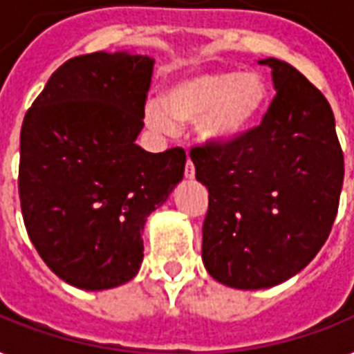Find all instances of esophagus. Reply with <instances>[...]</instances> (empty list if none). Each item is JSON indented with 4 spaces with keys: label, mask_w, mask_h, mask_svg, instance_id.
Wrapping results in <instances>:
<instances>
[{
    "label": "esophagus",
    "mask_w": 354,
    "mask_h": 354,
    "mask_svg": "<svg viewBox=\"0 0 354 354\" xmlns=\"http://www.w3.org/2000/svg\"><path fill=\"white\" fill-rule=\"evenodd\" d=\"M185 178H189V180H193L194 178V165H193V161L187 160V163H185Z\"/></svg>",
    "instance_id": "obj_1"
}]
</instances>
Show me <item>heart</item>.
Returning <instances> with one entry per match:
<instances>
[{
	"label": "heart",
	"mask_w": 354,
	"mask_h": 354,
	"mask_svg": "<svg viewBox=\"0 0 354 354\" xmlns=\"http://www.w3.org/2000/svg\"><path fill=\"white\" fill-rule=\"evenodd\" d=\"M268 97V84L259 73L200 71L172 80L163 102L150 101L145 115L158 132H174L176 122L198 121L200 139L221 147L250 130L264 112Z\"/></svg>",
	"instance_id": "heart-1"
}]
</instances>
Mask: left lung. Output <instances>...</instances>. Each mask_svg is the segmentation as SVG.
Returning <instances> with one entry per match:
<instances>
[{
	"label": "left lung",
	"instance_id": "left-lung-1",
	"mask_svg": "<svg viewBox=\"0 0 354 354\" xmlns=\"http://www.w3.org/2000/svg\"><path fill=\"white\" fill-rule=\"evenodd\" d=\"M275 97L259 127L221 147L191 149L209 191L202 259L232 288H270L301 272L327 241L344 152L324 93L296 68L264 58Z\"/></svg>",
	"mask_w": 354,
	"mask_h": 354
}]
</instances>
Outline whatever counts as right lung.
Returning <instances> with one entry per match:
<instances>
[{"mask_svg":"<svg viewBox=\"0 0 354 354\" xmlns=\"http://www.w3.org/2000/svg\"><path fill=\"white\" fill-rule=\"evenodd\" d=\"M152 68L147 55L121 51L69 58L25 113V227L44 263L82 290L136 277L147 216L183 178V149L152 154L136 145Z\"/></svg>","mask_w":354,"mask_h":354,"instance_id":"right-lung-1","label":"right lung"}]
</instances>
